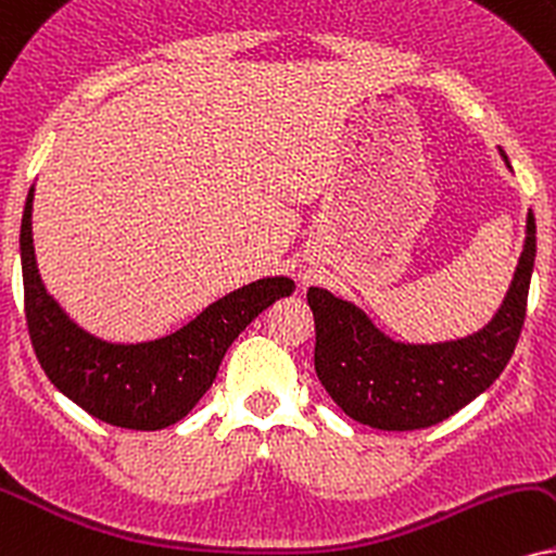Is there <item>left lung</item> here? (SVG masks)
<instances>
[{
	"label": "left lung",
	"instance_id": "8db88e82",
	"mask_svg": "<svg viewBox=\"0 0 556 556\" xmlns=\"http://www.w3.org/2000/svg\"><path fill=\"white\" fill-rule=\"evenodd\" d=\"M503 160L508 162L503 149ZM536 260V218L526 216V242L516 276L492 321L445 342H400L371 317L327 289L306 291L314 312V368L334 404L379 430H420L467 407L508 366L523 330Z\"/></svg>",
	"mask_w": 556,
	"mask_h": 556
}]
</instances>
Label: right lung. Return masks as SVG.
<instances>
[{"label":"right lung","instance_id":"1","mask_svg":"<svg viewBox=\"0 0 556 556\" xmlns=\"http://www.w3.org/2000/svg\"><path fill=\"white\" fill-rule=\"evenodd\" d=\"M30 188L20 226L25 319L33 348L61 394L98 420L128 430H162L182 420L208 392L237 334L273 301L291 296L293 280L260 278L226 293L164 338L108 342L61 309L40 280L33 247Z\"/></svg>","mask_w":556,"mask_h":556}]
</instances>
